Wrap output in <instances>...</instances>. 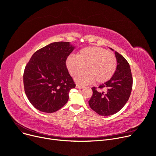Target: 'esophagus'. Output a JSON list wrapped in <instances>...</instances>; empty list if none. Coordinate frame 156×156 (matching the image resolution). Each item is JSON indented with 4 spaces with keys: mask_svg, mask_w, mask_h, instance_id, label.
<instances>
[{
    "mask_svg": "<svg viewBox=\"0 0 156 156\" xmlns=\"http://www.w3.org/2000/svg\"><path fill=\"white\" fill-rule=\"evenodd\" d=\"M76 87L79 88V89H82V88L84 87V86H82V85H80V84H77L76 85Z\"/></svg>",
    "mask_w": 156,
    "mask_h": 156,
    "instance_id": "obj_1",
    "label": "esophagus"
}]
</instances>
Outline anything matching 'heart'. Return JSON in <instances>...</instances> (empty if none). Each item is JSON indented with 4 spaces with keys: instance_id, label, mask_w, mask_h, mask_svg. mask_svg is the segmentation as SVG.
I'll return each mask as SVG.
<instances>
[{
    "instance_id": "obj_1",
    "label": "heart",
    "mask_w": 156,
    "mask_h": 156,
    "mask_svg": "<svg viewBox=\"0 0 156 156\" xmlns=\"http://www.w3.org/2000/svg\"><path fill=\"white\" fill-rule=\"evenodd\" d=\"M66 67L72 76L80 84H87L94 80L96 83H105L110 80L117 69L118 61L115 55L98 47H87L80 50L77 56L70 55L66 61Z\"/></svg>"
}]
</instances>
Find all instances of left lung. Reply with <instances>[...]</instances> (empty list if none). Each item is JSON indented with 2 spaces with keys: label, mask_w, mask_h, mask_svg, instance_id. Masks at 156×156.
Instances as JSON below:
<instances>
[{
  "label": "left lung",
  "mask_w": 156,
  "mask_h": 156,
  "mask_svg": "<svg viewBox=\"0 0 156 156\" xmlns=\"http://www.w3.org/2000/svg\"><path fill=\"white\" fill-rule=\"evenodd\" d=\"M115 53L118 61L115 74L98 87L105 89L106 91H98L96 87H92L93 93L89 101L90 108L101 116L112 115L120 111L129 100L132 89L133 78L129 63L121 54L117 51Z\"/></svg>",
  "instance_id": "8db88e82"
}]
</instances>
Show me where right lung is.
<instances>
[{
	"label": "right lung",
	"mask_w": 156,
	"mask_h": 156,
	"mask_svg": "<svg viewBox=\"0 0 156 156\" xmlns=\"http://www.w3.org/2000/svg\"><path fill=\"white\" fill-rule=\"evenodd\" d=\"M74 47L69 42L50 43L36 51L25 67L24 91L38 110L53 113L65 105L76 84L70 76L66 61Z\"/></svg>",
	"instance_id": "1"
}]
</instances>
